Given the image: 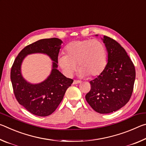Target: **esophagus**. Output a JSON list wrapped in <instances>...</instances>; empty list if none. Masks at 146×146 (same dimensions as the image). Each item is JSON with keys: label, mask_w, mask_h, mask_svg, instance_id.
Listing matches in <instances>:
<instances>
[{"label": "esophagus", "mask_w": 146, "mask_h": 146, "mask_svg": "<svg viewBox=\"0 0 146 146\" xmlns=\"http://www.w3.org/2000/svg\"><path fill=\"white\" fill-rule=\"evenodd\" d=\"M81 82L80 80H74L73 81V84H80Z\"/></svg>", "instance_id": "obj_1"}]
</instances>
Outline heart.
I'll return each instance as SVG.
<instances>
[{"instance_id":"b5f03b06","label":"heart","mask_w":146,"mask_h":146,"mask_svg":"<svg viewBox=\"0 0 146 146\" xmlns=\"http://www.w3.org/2000/svg\"><path fill=\"white\" fill-rule=\"evenodd\" d=\"M64 51L66 55L59 56L58 62L68 76L72 75L77 64L80 75L95 77L103 72L107 64L106 47L100 40H74L66 46Z\"/></svg>"}]
</instances>
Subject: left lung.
<instances>
[{"mask_svg":"<svg viewBox=\"0 0 146 146\" xmlns=\"http://www.w3.org/2000/svg\"><path fill=\"white\" fill-rule=\"evenodd\" d=\"M103 42L108 53V63L103 72L90 82L91 90L86 100L95 111L106 114L129 102L136 73L133 62L119 43L107 36Z\"/></svg>","mask_w":146,"mask_h":146,"instance_id":"8db88e82","label":"left lung"}]
</instances>
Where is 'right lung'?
Returning a JSON list of instances; mask_svg holds the SVG:
<instances>
[{"label": "right lung", "instance_id": "obj_1", "mask_svg": "<svg viewBox=\"0 0 146 146\" xmlns=\"http://www.w3.org/2000/svg\"><path fill=\"white\" fill-rule=\"evenodd\" d=\"M62 41L57 38L41 39L26 46L15 60L11 70V80L15 97L29 112L38 117L50 115L62 100L73 79L66 78L56 68ZM47 54L54 61L50 75L44 82L31 85L24 80L20 72L21 62L29 54Z\"/></svg>", "mask_w": 146, "mask_h": 146}]
</instances>
